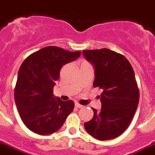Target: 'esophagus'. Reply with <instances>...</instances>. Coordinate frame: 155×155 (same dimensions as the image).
Returning a JSON list of instances; mask_svg holds the SVG:
<instances>
[{"label": "esophagus", "instance_id": "esophagus-1", "mask_svg": "<svg viewBox=\"0 0 155 155\" xmlns=\"http://www.w3.org/2000/svg\"><path fill=\"white\" fill-rule=\"evenodd\" d=\"M75 107H77V108H83V107H84V106H82V105H80V104L79 103H75Z\"/></svg>", "mask_w": 155, "mask_h": 155}]
</instances>
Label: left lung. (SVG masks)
I'll return each mask as SVG.
<instances>
[{"instance_id": "8db88e82", "label": "left lung", "mask_w": 155, "mask_h": 155, "mask_svg": "<svg viewBox=\"0 0 155 155\" xmlns=\"http://www.w3.org/2000/svg\"><path fill=\"white\" fill-rule=\"evenodd\" d=\"M82 53L94 67L93 87L102 90L98 96L101 110L92 108L93 118L84 123V127L97 140L114 139L128 127L138 106L139 90L134 71L124 56L108 49Z\"/></svg>"}]
</instances>
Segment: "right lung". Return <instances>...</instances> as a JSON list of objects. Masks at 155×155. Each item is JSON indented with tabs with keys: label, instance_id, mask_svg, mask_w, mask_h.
<instances>
[{
	"label": "right lung",
	"instance_id": "right-lung-1",
	"mask_svg": "<svg viewBox=\"0 0 155 155\" xmlns=\"http://www.w3.org/2000/svg\"><path fill=\"white\" fill-rule=\"evenodd\" d=\"M80 56V51L48 46L31 54L22 63L15 90V104L22 122L33 133H55L72 112L74 102L54 97L53 88L62 66Z\"/></svg>",
	"mask_w": 155,
	"mask_h": 155
}]
</instances>
